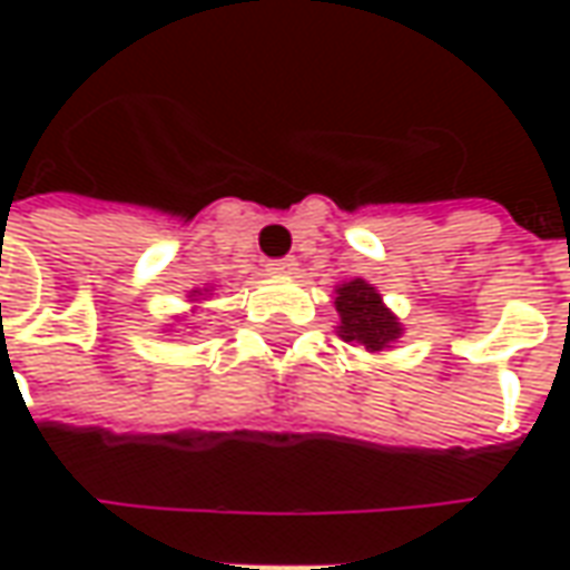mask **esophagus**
<instances>
[{
    "mask_svg": "<svg viewBox=\"0 0 570 570\" xmlns=\"http://www.w3.org/2000/svg\"><path fill=\"white\" fill-rule=\"evenodd\" d=\"M268 274H274V277H289V274H296V259L268 262Z\"/></svg>",
    "mask_w": 570,
    "mask_h": 570,
    "instance_id": "esophagus-1",
    "label": "esophagus"
}]
</instances>
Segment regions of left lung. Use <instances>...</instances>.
I'll return each instance as SVG.
<instances>
[{
	"mask_svg": "<svg viewBox=\"0 0 570 570\" xmlns=\"http://www.w3.org/2000/svg\"><path fill=\"white\" fill-rule=\"evenodd\" d=\"M333 305L338 311V335L351 345L366 347L370 354H382L403 338V323L384 305L382 293L363 281L351 277L335 286Z\"/></svg>",
	"mask_w": 570,
	"mask_h": 570,
	"instance_id": "obj_1",
	"label": "left lung"
}]
</instances>
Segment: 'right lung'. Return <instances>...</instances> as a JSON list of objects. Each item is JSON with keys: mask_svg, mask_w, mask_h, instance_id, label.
<instances>
[{"mask_svg": "<svg viewBox=\"0 0 570 570\" xmlns=\"http://www.w3.org/2000/svg\"><path fill=\"white\" fill-rule=\"evenodd\" d=\"M213 296V286H195V289H188V302L191 305H198V302H207ZM195 311V308H191Z\"/></svg>", "mask_w": 570, "mask_h": 570, "instance_id": "obj_1", "label": "right lung"}]
</instances>
